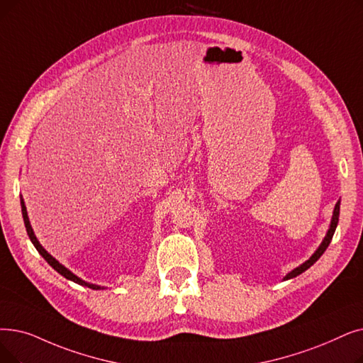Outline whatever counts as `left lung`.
Wrapping results in <instances>:
<instances>
[{
  "label": "left lung",
  "mask_w": 363,
  "mask_h": 363,
  "mask_svg": "<svg viewBox=\"0 0 363 363\" xmlns=\"http://www.w3.org/2000/svg\"><path fill=\"white\" fill-rule=\"evenodd\" d=\"M338 218H340V201H337V204H335V208H334V215H333V219H330V225H329V230H328V233H326V235H325V239H323V242L320 243V246L318 247V250L314 252V254L304 262V264H301L299 267H296V269H294L291 273H288L285 277H283V280H288V279H292V277H296V276H299L301 273H304L307 269H310V267L316 262L322 255H323V252L326 250V247L329 246V243H330V240H333V235H334V233H335V228H337V225H338Z\"/></svg>",
  "instance_id": "8db88e82"
}]
</instances>
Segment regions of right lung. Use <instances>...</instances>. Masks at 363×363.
I'll use <instances>...</instances> for the list:
<instances>
[{
	"instance_id": "obj_1",
	"label": "right lung",
	"mask_w": 363,
	"mask_h": 363,
	"mask_svg": "<svg viewBox=\"0 0 363 363\" xmlns=\"http://www.w3.org/2000/svg\"><path fill=\"white\" fill-rule=\"evenodd\" d=\"M21 206H22V216H23V223H25V227H26V233H28V235H29V239H30V242H33V245L35 246V249L40 252V255L49 262L53 269L59 273V274H62L64 276L65 279H68V280H72V281H75V283H78V285H83V286H87V288H90V289H104L102 286H98V285H93V283H87V281H84V280H82L80 277H77L74 273H71L65 265H62L57 259H55L49 252H47L41 245H40V242L37 240V238H35V234H34V230H33V227H30V223H29V218H28V212H26V206H25V201H23V199H21Z\"/></svg>"
}]
</instances>
